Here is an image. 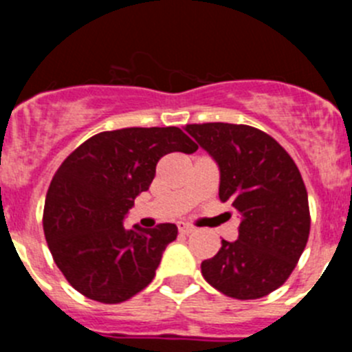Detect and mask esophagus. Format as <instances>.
I'll return each instance as SVG.
<instances>
[{
  "label": "esophagus",
  "mask_w": 352,
  "mask_h": 352,
  "mask_svg": "<svg viewBox=\"0 0 352 352\" xmlns=\"http://www.w3.org/2000/svg\"><path fill=\"white\" fill-rule=\"evenodd\" d=\"M178 231L182 232V234H190V232H194V227L188 226V223H185V222H179Z\"/></svg>",
  "instance_id": "1"
}]
</instances>
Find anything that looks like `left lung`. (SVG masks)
Instances as JSON below:
<instances>
[{
    "mask_svg": "<svg viewBox=\"0 0 352 352\" xmlns=\"http://www.w3.org/2000/svg\"><path fill=\"white\" fill-rule=\"evenodd\" d=\"M185 130L220 169L219 197L241 217L238 239L226 241L201 272L217 291L257 300L280 287L303 254L310 232L309 195L291 155L248 125L203 123Z\"/></svg>",
    "mask_w": 352,
    "mask_h": 352,
    "instance_id": "obj_1",
    "label": "left lung"
}]
</instances>
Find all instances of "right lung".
I'll return each mask as SVG.
<instances>
[{
    "mask_svg": "<svg viewBox=\"0 0 352 352\" xmlns=\"http://www.w3.org/2000/svg\"><path fill=\"white\" fill-rule=\"evenodd\" d=\"M178 126L100 132L56 170L43 206V234L56 266L89 300L121 303L153 280L178 227L125 229L123 219L155 178L164 155L194 153Z\"/></svg>",
    "mask_w": 352,
    "mask_h": 352,
    "instance_id": "1",
    "label": "right lung"
}]
</instances>
